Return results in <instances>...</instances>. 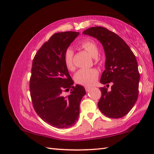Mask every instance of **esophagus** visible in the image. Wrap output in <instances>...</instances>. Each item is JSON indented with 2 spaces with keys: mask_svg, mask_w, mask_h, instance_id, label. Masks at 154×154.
<instances>
[{
  "mask_svg": "<svg viewBox=\"0 0 154 154\" xmlns=\"http://www.w3.org/2000/svg\"><path fill=\"white\" fill-rule=\"evenodd\" d=\"M85 91H87V92H89V91L91 90V87H87V86H85Z\"/></svg>",
  "mask_w": 154,
  "mask_h": 154,
  "instance_id": "obj_1",
  "label": "esophagus"
}]
</instances>
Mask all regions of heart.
I'll use <instances>...</instances> for the list:
<instances>
[{
	"mask_svg": "<svg viewBox=\"0 0 154 154\" xmlns=\"http://www.w3.org/2000/svg\"><path fill=\"white\" fill-rule=\"evenodd\" d=\"M79 47L89 53L91 57L97 58L99 55V46L94 41L92 40H85L81 42ZM63 60L65 66L69 70L74 69L73 51L71 48L65 50ZM99 71L97 69H82L78 71L75 75V82L85 86H91L96 82L99 77Z\"/></svg>",
	"mask_w": 154,
	"mask_h": 154,
	"instance_id": "1",
	"label": "heart"
}]
</instances>
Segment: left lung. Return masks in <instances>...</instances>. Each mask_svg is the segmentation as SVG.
Here are the masks:
<instances>
[{
    "mask_svg": "<svg viewBox=\"0 0 154 154\" xmlns=\"http://www.w3.org/2000/svg\"><path fill=\"white\" fill-rule=\"evenodd\" d=\"M83 34L96 38L103 44L106 61L100 83L112 82L110 92L105 86L100 89L98 107L110 119L122 118L132 109L138 97L140 73L135 55L119 35L105 28L91 27Z\"/></svg>",
    "mask_w": 154,
    "mask_h": 154,
    "instance_id": "left-lung-1",
    "label": "left lung"
}]
</instances>
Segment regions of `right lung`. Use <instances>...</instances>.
Segmentation results:
<instances>
[{
	"label": "right lung",
	"mask_w": 154,
	"mask_h": 154,
	"mask_svg": "<svg viewBox=\"0 0 154 154\" xmlns=\"http://www.w3.org/2000/svg\"><path fill=\"white\" fill-rule=\"evenodd\" d=\"M79 34L69 31L52 35L32 61L30 92L33 107L44 122L57 128H66L75 123L81 100L86 94L83 86L73 85L63 60L65 50ZM69 89L70 95L64 97L63 93Z\"/></svg>",
	"instance_id": "right-lung-1"
}]
</instances>
